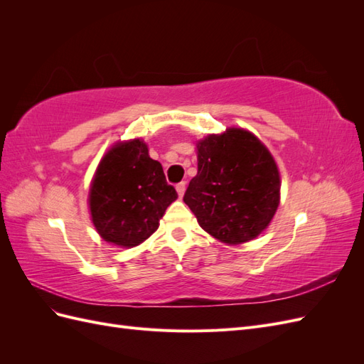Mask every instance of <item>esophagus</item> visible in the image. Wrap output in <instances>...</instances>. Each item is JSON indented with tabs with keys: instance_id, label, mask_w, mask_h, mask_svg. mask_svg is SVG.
<instances>
[{
	"instance_id": "34e87169",
	"label": "esophagus",
	"mask_w": 364,
	"mask_h": 364,
	"mask_svg": "<svg viewBox=\"0 0 364 364\" xmlns=\"http://www.w3.org/2000/svg\"><path fill=\"white\" fill-rule=\"evenodd\" d=\"M185 188H186V185H185V182H181V183H178V185H176V191H178L179 197H182V196H183V193H185Z\"/></svg>"
}]
</instances>
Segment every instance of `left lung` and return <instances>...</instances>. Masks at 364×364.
Returning a JSON list of instances; mask_svg holds the SVG:
<instances>
[{
  "label": "left lung",
  "mask_w": 364,
  "mask_h": 364,
  "mask_svg": "<svg viewBox=\"0 0 364 364\" xmlns=\"http://www.w3.org/2000/svg\"><path fill=\"white\" fill-rule=\"evenodd\" d=\"M278 165L267 147L245 129L197 142V174L185 191L200 228L228 245L257 238L279 205Z\"/></svg>",
  "instance_id": "obj_1"
}]
</instances>
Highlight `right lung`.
<instances>
[{"label": "right lung", "instance_id": "obj_1", "mask_svg": "<svg viewBox=\"0 0 364 364\" xmlns=\"http://www.w3.org/2000/svg\"><path fill=\"white\" fill-rule=\"evenodd\" d=\"M176 199L162 165L149 156L142 139L117 144L100 161L90 190L92 223L107 243L134 247L159 226Z\"/></svg>", "mask_w": 364, "mask_h": 364}]
</instances>
